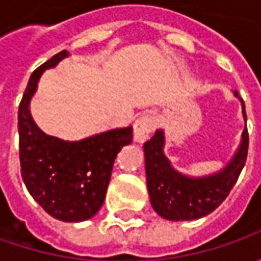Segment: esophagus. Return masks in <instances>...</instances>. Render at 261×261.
I'll list each match as a JSON object with an SVG mask.
<instances>
[{"instance_id":"34e87169","label":"esophagus","mask_w":261,"mask_h":261,"mask_svg":"<svg viewBox=\"0 0 261 261\" xmlns=\"http://www.w3.org/2000/svg\"><path fill=\"white\" fill-rule=\"evenodd\" d=\"M156 127V117L152 115H141L135 122L134 127V136L136 142H145L149 138V135L155 130Z\"/></svg>"}]
</instances>
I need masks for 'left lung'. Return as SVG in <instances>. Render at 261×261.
<instances>
[{
    "instance_id": "left-lung-1",
    "label": "left lung",
    "mask_w": 261,
    "mask_h": 261,
    "mask_svg": "<svg viewBox=\"0 0 261 261\" xmlns=\"http://www.w3.org/2000/svg\"><path fill=\"white\" fill-rule=\"evenodd\" d=\"M238 97V93H234ZM243 115L247 120L246 105ZM164 132L155 135L144 145L145 173L151 205L156 214L170 221H190L209 215L221 205L236 186L241 170L244 168L248 152V130L243 132V141L229 164L214 175L190 178L180 174L171 167L164 155Z\"/></svg>"
}]
</instances>
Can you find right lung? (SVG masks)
<instances>
[{"label":"right lung","mask_w":261,"mask_h":261,"mask_svg":"<svg viewBox=\"0 0 261 261\" xmlns=\"http://www.w3.org/2000/svg\"><path fill=\"white\" fill-rule=\"evenodd\" d=\"M68 56L62 50L30 75L18 106V152L29 193L46 212L65 222L94 216L103 206L119 151L132 142V126L113 129L78 142L46 135L35 123L29 103L43 71Z\"/></svg>","instance_id":"obj_1"}]
</instances>
